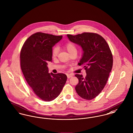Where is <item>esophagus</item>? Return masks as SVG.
Instances as JSON below:
<instances>
[{"mask_svg": "<svg viewBox=\"0 0 133 133\" xmlns=\"http://www.w3.org/2000/svg\"><path fill=\"white\" fill-rule=\"evenodd\" d=\"M72 77V75H71V74H68V75H67V77H68V79L71 78Z\"/></svg>", "mask_w": 133, "mask_h": 133, "instance_id": "34e87169", "label": "esophagus"}]
</instances>
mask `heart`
<instances>
[{
    "mask_svg": "<svg viewBox=\"0 0 133 133\" xmlns=\"http://www.w3.org/2000/svg\"><path fill=\"white\" fill-rule=\"evenodd\" d=\"M64 47L70 54L75 51H76V52L77 51V47L76 45L71 42H69L66 43L64 45ZM58 51H59V49L57 47H53L51 51L52 56L53 57H56L57 56Z\"/></svg>",
    "mask_w": 133,
    "mask_h": 133,
    "instance_id": "b5f03b06",
    "label": "heart"
}]
</instances>
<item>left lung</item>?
Returning a JSON list of instances; mask_svg holds the SVG:
<instances>
[{
	"label": "left lung",
	"instance_id": "left-lung-1",
	"mask_svg": "<svg viewBox=\"0 0 133 133\" xmlns=\"http://www.w3.org/2000/svg\"><path fill=\"white\" fill-rule=\"evenodd\" d=\"M69 40L80 45L84 51L78 63L86 71L85 78L76 74L79 83L75 89L81 97L91 100L104 88L113 65L112 54L109 45L101 36L84 32L77 35L68 34Z\"/></svg>",
	"mask_w": 133,
	"mask_h": 133
}]
</instances>
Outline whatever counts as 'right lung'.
Wrapping results in <instances>:
<instances>
[{"mask_svg": "<svg viewBox=\"0 0 133 133\" xmlns=\"http://www.w3.org/2000/svg\"><path fill=\"white\" fill-rule=\"evenodd\" d=\"M62 37L37 32L27 39L21 49V67L25 78L36 95L45 101L57 97L67 79L64 74L48 73L47 66L52 61V47Z\"/></svg>", "mask_w": 133, "mask_h": 133, "instance_id": "1", "label": "right lung"}]
</instances>
